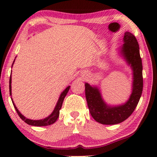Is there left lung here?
<instances>
[{
  "instance_id": "obj_1",
  "label": "left lung",
  "mask_w": 157,
  "mask_h": 157,
  "mask_svg": "<svg viewBox=\"0 0 157 157\" xmlns=\"http://www.w3.org/2000/svg\"><path fill=\"white\" fill-rule=\"evenodd\" d=\"M124 42L122 54L128 63L131 64L134 74L132 94L127 102L119 106H107L97 88L92 87L89 83L85 84L86 98L90 113L96 121L102 124L113 125L125 121L134 112L142 94V62L138 41L134 35L130 32H126Z\"/></svg>"
}]
</instances>
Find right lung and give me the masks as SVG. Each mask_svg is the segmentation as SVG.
Segmentation results:
<instances>
[{"label": "right lung", "mask_w": 157, "mask_h": 157, "mask_svg": "<svg viewBox=\"0 0 157 157\" xmlns=\"http://www.w3.org/2000/svg\"><path fill=\"white\" fill-rule=\"evenodd\" d=\"M14 62V61H13ZM70 89V86H68L66 89L64 90V91L62 92V94L60 96L59 99L58 101L56 106L54 110H53V113L51 114L46 119H41V120H31V119H29L27 118H25V117L21 114V113L19 112V111L18 110V109L16 108V106H15L13 101H12L13 104L16 109V112L18 113V114L21 119L23 120V121H25V123L29 124V125L31 126H48V125H51L53 123H55L56 121V120L59 117V111L60 109H61L62 104H63V101L64 100V98L67 94L68 90ZM9 91H10V95L11 96V76H10V80H9Z\"/></svg>", "instance_id": "right-lung-1"}]
</instances>
